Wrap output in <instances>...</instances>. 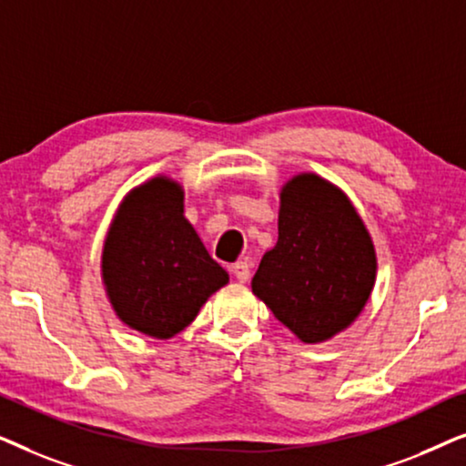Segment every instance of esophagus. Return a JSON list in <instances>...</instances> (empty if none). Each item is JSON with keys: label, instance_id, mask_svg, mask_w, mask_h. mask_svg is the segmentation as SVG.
<instances>
[{"label": "esophagus", "instance_id": "34e87169", "mask_svg": "<svg viewBox=\"0 0 466 466\" xmlns=\"http://www.w3.org/2000/svg\"><path fill=\"white\" fill-rule=\"evenodd\" d=\"M231 273L238 282L244 284V282H248V278H250V267H248V263H244V260H239V263L231 265Z\"/></svg>", "mask_w": 466, "mask_h": 466}]
</instances>
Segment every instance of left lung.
Returning <instances> with one entry per match:
<instances>
[{
  "label": "left lung",
  "mask_w": 466,
  "mask_h": 466,
  "mask_svg": "<svg viewBox=\"0 0 466 466\" xmlns=\"http://www.w3.org/2000/svg\"><path fill=\"white\" fill-rule=\"evenodd\" d=\"M378 254L360 214L314 171L279 188L278 244L265 252L252 292L303 343L329 341L362 314Z\"/></svg>",
  "instance_id": "left-lung-1"
}]
</instances>
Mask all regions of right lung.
Segmentation results:
<instances>
[{"label": "right lung", "mask_w": 466, "mask_h": 466, "mask_svg": "<svg viewBox=\"0 0 466 466\" xmlns=\"http://www.w3.org/2000/svg\"><path fill=\"white\" fill-rule=\"evenodd\" d=\"M101 282L120 322L171 339L228 284V273L184 216L182 184L158 174L118 203L101 248Z\"/></svg>", "instance_id": "right-lung-1"}]
</instances>
